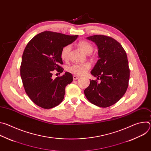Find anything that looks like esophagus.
<instances>
[{
    "label": "esophagus",
    "mask_w": 151,
    "mask_h": 151,
    "mask_svg": "<svg viewBox=\"0 0 151 151\" xmlns=\"http://www.w3.org/2000/svg\"><path fill=\"white\" fill-rule=\"evenodd\" d=\"M79 78V77L78 76H76V75H73V80H77V79H78Z\"/></svg>",
    "instance_id": "obj_1"
}]
</instances>
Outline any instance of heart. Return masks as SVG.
Masks as SVG:
<instances>
[{
    "label": "heart",
    "instance_id": "obj_1",
    "mask_svg": "<svg viewBox=\"0 0 151 151\" xmlns=\"http://www.w3.org/2000/svg\"><path fill=\"white\" fill-rule=\"evenodd\" d=\"M78 47L81 49L86 54H91L93 51V45L87 41L81 40L78 42ZM71 50L70 45L64 46L61 50L60 57L62 60H67L69 58V52ZM91 68V64L89 62H86L83 63H75L69 66L67 68V70L76 76L83 75L88 70Z\"/></svg>",
    "mask_w": 151,
    "mask_h": 151
}]
</instances>
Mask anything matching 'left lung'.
<instances>
[{"instance_id":"8db88e82","label":"left lung","mask_w":151,"mask_h":151,"mask_svg":"<svg viewBox=\"0 0 151 151\" xmlns=\"http://www.w3.org/2000/svg\"><path fill=\"white\" fill-rule=\"evenodd\" d=\"M99 51L97 63L91 73L101 81L91 80L84 94L88 100L101 107H109L125 93L130 79V69L125 51L114 38L101 35L88 37Z\"/></svg>"}]
</instances>
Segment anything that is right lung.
<instances>
[{"mask_svg":"<svg viewBox=\"0 0 151 151\" xmlns=\"http://www.w3.org/2000/svg\"><path fill=\"white\" fill-rule=\"evenodd\" d=\"M78 36L45 31L34 36L26 47L20 66L21 78L29 97L42 108L51 109L61 103L66 87L73 81L72 75L68 72L54 79L52 76L54 70L63 72L61 50Z\"/></svg>","mask_w":151,"mask_h":151,"instance_id":"1","label":"right lung"}]
</instances>
